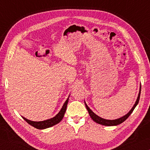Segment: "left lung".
<instances>
[{
	"instance_id": "left-lung-1",
	"label": "left lung",
	"mask_w": 150,
	"mask_h": 150,
	"mask_svg": "<svg viewBox=\"0 0 150 150\" xmlns=\"http://www.w3.org/2000/svg\"><path fill=\"white\" fill-rule=\"evenodd\" d=\"M140 93H141V85H140V87H139V93H138V98H137L136 103L134 105L133 107L132 108L131 110L129 111L126 115H124V116H122V117L119 118L115 119V120H106V119H104L103 118L100 117V116H98V115H96L95 113H94L91 110V108L88 107L87 104H86L85 101V106L87 109V110L88 112V114H89L91 118H92L93 120L95 121V122L99 124H101V125H103V126H117V125H118V124L122 123L123 122L125 121L126 119L129 117V116L131 115L132 112L133 110H134V108H136V106L138 105V104L139 103V96H140Z\"/></svg>"
}]
</instances>
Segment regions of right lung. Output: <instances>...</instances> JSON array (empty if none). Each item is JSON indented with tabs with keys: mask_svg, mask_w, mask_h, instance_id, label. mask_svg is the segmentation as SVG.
<instances>
[{
	"mask_svg": "<svg viewBox=\"0 0 150 150\" xmlns=\"http://www.w3.org/2000/svg\"><path fill=\"white\" fill-rule=\"evenodd\" d=\"M69 96H68L67 99L65 100V102L63 104L62 109H61L60 111L57 113V115H55L54 117H53L50 119H47V120H45L44 121H40V122H35V121H32L28 119H26L22 116V118L24 120H26L28 123L30 125L34 126V128L37 129H40V130H43V129H45L47 128H50V127H52L53 126L55 125V124H58L62 120V119L64 116L65 112L66 111V109H67V106L68 101H69Z\"/></svg>",
	"mask_w": 150,
	"mask_h": 150,
	"instance_id": "1",
	"label": "right lung"
}]
</instances>
